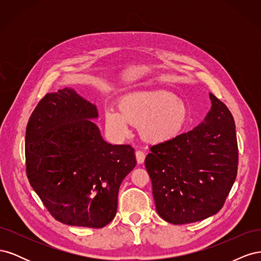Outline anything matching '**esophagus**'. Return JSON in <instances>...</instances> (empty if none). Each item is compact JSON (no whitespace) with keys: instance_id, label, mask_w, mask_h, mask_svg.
Instances as JSON below:
<instances>
[{"instance_id":"obj_1","label":"esophagus","mask_w":261,"mask_h":261,"mask_svg":"<svg viewBox=\"0 0 261 261\" xmlns=\"http://www.w3.org/2000/svg\"><path fill=\"white\" fill-rule=\"evenodd\" d=\"M145 158H146V153L144 151H141V150H137V151H136V160L139 164H141L145 161Z\"/></svg>"}]
</instances>
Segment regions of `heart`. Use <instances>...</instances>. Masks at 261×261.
I'll return each instance as SVG.
<instances>
[{
  "mask_svg": "<svg viewBox=\"0 0 261 261\" xmlns=\"http://www.w3.org/2000/svg\"><path fill=\"white\" fill-rule=\"evenodd\" d=\"M120 110H106L107 127L116 135H126L130 124L138 126L149 143H167L177 137L188 122L184 101L165 90L134 91L120 100Z\"/></svg>",
  "mask_w": 261,
  "mask_h": 261,
  "instance_id": "1",
  "label": "heart"
}]
</instances>
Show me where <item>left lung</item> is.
<instances>
[{
	"instance_id": "8db88e82",
	"label": "left lung",
	"mask_w": 261,
	"mask_h": 261,
	"mask_svg": "<svg viewBox=\"0 0 261 261\" xmlns=\"http://www.w3.org/2000/svg\"><path fill=\"white\" fill-rule=\"evenodd\" d=\"M204 122L167 143L150 146L145 160L159 216L172 224L207 219L221 210L238 175L232 113L209 93Z\"/></svg>"
}]
</instances>
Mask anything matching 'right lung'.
I'll list each match as a JSON object with an SVG mask.
<instances>
[{
    "instance_id": "right-lung-1",
    "label": "right lung",
    "mask_w": 261,
    "mask_h": 261,
    "mask_svg": "<svg viewBox=\"0 0 261 261\" xmlns=\"http://www.w3.org/2000/svg\"><path fill=\"white\" fill-rule=\"evenodd\" d=\"M96 106L72 88L46 93L26 128L31 187L60 222L101 228L114 219L118 188L135 168V150L102 139Z\"/></svg>"
}]
</instances>
